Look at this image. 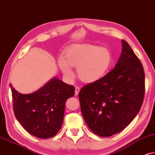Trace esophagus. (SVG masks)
<instances>
[{"label": "esophagus", "mask_w": 155, "mask_h": 155, "mask_svg": "<svg viewBox=\"0 0 155 155\" xmlns=\"http://www.w3.org/2000/svg\"><path fill=\"white\" fill-rule=\"evenodd\" d=\"M79 91H80L79 87H78V86H76V87H75V94H74V95H75V96H78V94H79Z\"/></svg>", "instance_id": "esophagus-1"}]
</instances>
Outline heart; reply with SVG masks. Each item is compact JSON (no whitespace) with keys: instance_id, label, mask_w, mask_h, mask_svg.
<instances>
[{"instance_id":"1","label":"heart","mask_w":155,"mask_h":155,"mask_svg":"<svg viewBox=\"0 0 155 155\" xmlns=\"http://www.w3.org/2000/svg\"><path fill=\"white\" fill-rule=\"evenodd\" d=\"M63 58L59 59L58 64L66 77L74 78L71 66L76 67L78 77L85 83H92L102 78L111 62L108 49L91 44L71 45L64 51Z\"/></svg>"}]
</instances>
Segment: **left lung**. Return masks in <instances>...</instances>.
<instances>
[{
	"instance_id": "8db88e82",
	"label": "left lung",
	"mask_w": 155,
	"mask_h": 155,
	"mask_svg": "<svg viewBox=\"0 0 155 155\" xmlns=\"http://www.w3.org/2000/svg\"><path fill=\"white\" fill-rule=\"evenodd\" d=\"M120 59L111 71L81 88L82 115L93 133L110 137L122 131L141 108L145 96V71L126 41L122 40Z\"/></svg>"
}]
</instances>
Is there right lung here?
<instances>
[{"label":"right lung","mask_w":155,"mask_h":155,"mask_svg":"<svg viewBox=\"0 0 155 155\" xmlns=\"http://www.w3.org/2000/svg\"><path fill=\"white\" fill-rule=\"evenodd\" d=\"M15 117L31 135L42 139L56 135L61 129L65 103L74 95L73 86L54 78L30 94H22L11 84Z\"/></svg>","instance_id":"obj_1"}]
</instances>
